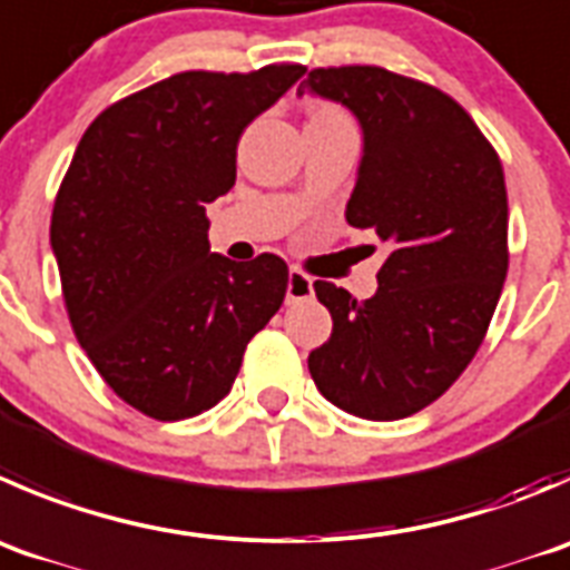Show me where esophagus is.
<instances>
[{"label":"esophagus","instance_id":"1","mask_svg":"<svg viewBox=\"0 0 570 570\" xmlns=\"http://www.w3.org/2000/svg\"><path fill=\"white\" fill-rule=\"evenodd\" d=\"M314 292L312 275H306L303 269H289V281H286V301L297 303V301H308Z\"/></svg>","mask_w":570,"mask_h":570}]
</instances>
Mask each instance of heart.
I'll use <instances>...</instances> for the list:
<instances>
[{"label":"heart","instance_id":"b5f03b06","mask_svg":"<svg viewBox=\"0 0 570 570\" xmlns=\"http://www.w3.org/2000/svg\"><path fill=\"white\" fill-rule=\"evenodd\" d=\"M312 119H342V114L334 105H317V108L312 110Z\"/></svg>","mask_w":570,"mask_h":570}]
</instances>
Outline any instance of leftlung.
Wrapping results in <instances>:
<instances>
[{"mask_svg":"<svg viewBox=\"0 0 570 570\" xmlns=\"http://www.w3.org/2000/svg\"><path fill=\"white\" fill-rule=\"evenodd\" d=\"M303 91L362 125L345 219L390 245L367 301L314 281L334 331L308 353V373L356 417H409L460 379L488 334L510 267L504 169L468 110L429 82L328 66L308 71Z\"/></svg>","mask_w":570,"mask_h":570,"instance_id":"left-lung-1","label":"left lung"}]
</instances>
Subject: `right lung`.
I'll return each mask as SVG.
<instances>
[{
	"instance_id": "1",
	"label": "right lung",
	"mask_w": 570,
	"mask_h": 570,
	"mask_svg": "<svg viewBox=\"0 0 570 570\" xmlns=\"http://www.w3.org/2000/svg\"><path fill=\"white\" fill-rule=\"evenodd\" d=\"M306 66L180 71L105 108L82 132L49 242L77 342L105 384L156 420L223 401L245 347L281 308L289 267L212 253L206 206L236 184V145Z\"/></svg>"
}]
</instances>
